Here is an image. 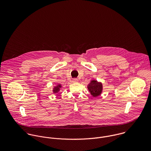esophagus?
<instances>
[{"instance_id": "34e87169", "label": "esophagus", "mask_w": 151, "mask_h": 151, "mask_svg": "<svg viewBox=\"0 0 151 151\" xmlns=\"http://www.w3.org/2000/svg\"><path fill=\"white\" fill-rule=\"evenodd\" d=\"M78 81V80L77 78H73L72 80V82H73V83H77Z\"/></svg>"}]
</instances>
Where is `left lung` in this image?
Segmentation results:
<instances>
[{
  "label": "left lung",
  "instance_id": "1",
  "mask_svg": "<svg viewBox=\"0 0 151 151\" xmlns=\"http://www.w3.org/2000/svg\"><path fill=\"white\" fill-rule=\"evenodd\" d=\"M87 88L93 97H97L100 95L103 89L102 84L94 80L91 81Z\"/></svg>",
  "mask_w": 151,
  "mask_h": 151
}]
</instances>
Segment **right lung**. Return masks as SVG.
Here are the masks:
<instances>
[{
  "label": "right lung",
  "instance_id": "1",
  "mask_svg": "<svg viewBox=\"0 0 151 151\" xmlns=\"http://www.w3.org/2000/svg\"><path fill=\"white\" fill-rule=\"evenodd\" d=\"M62 87V86L60 84H58L57 86H55L53 89V92L54 93H56L58 92H59V91L60 90V88Z\"/></svg>",
  "mask_w": 151,
  "mask_h": 151
}]
</instances>
